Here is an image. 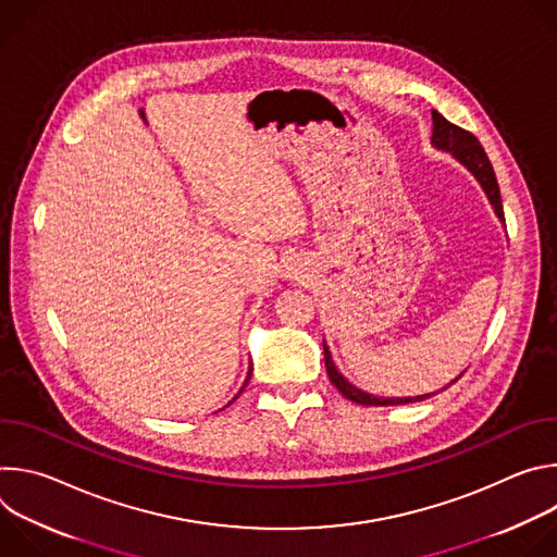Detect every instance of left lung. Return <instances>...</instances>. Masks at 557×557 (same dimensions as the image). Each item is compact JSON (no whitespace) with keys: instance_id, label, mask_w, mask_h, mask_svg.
I'll list each match as a JSON object with an SVG mask.
<instances>
[{"instance_id":"1","label":"left lung","mask_w":557,"mask_h":557,"mask_svg":"<svg viewBox=\"0 0 557 557\" xmlns=\"http://www.w3.org/2000/svg\"><path fill=\"white\" fill-rule=\"evenodd\" d=\"M432 123H434V129H432V145L436 149H443V151H449L456 161L460 165H465L473 176L475 181L481 183V187L485 189L490 202L494 205V211L496 215L505 222V213H503V200H500V187H498V181H496V174H494V168L490 163V158L483 149V145L479 143V138H475L471 132L449 123L443 114H438L436 110H432ZM324 361H326V372H329V379L333 381V385L346 396V399H350L352 404H359V406H404V404H414V401H425L430 399L432 394H421V396H396V399H385V396H374V394H368L359 387H355L333 363V357H331V350L324 342ZM458 379H454L451 383H456ZM449 383V385H451Z\"/></svg>"}]
</instances>
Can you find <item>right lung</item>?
<instances>
[{
  "label": "right lung",
  "mask_w": 557,
  "mask_h": 557,
  "mask_svg": "<svg viewBox=\"0 0 557 557\" xmlns=\"http://www.w3.org/2000/svg\"><path fill=\"white\" fill-rule=\"evenodd\" d=\"M249 379H251V370H249V376H247V383H249ZM247 383H245V385H247ZM240 392H243V389H240Z\"/></svg>",
  "instance_id": "right-lung-1"
}]
</instances>
